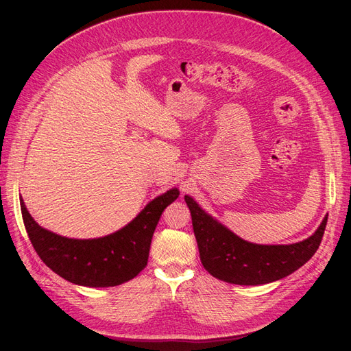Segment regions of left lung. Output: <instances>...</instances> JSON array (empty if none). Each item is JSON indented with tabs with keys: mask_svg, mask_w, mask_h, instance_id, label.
<instances>
[{
	"mask_svg": "<svg viewBox=\"0 0 351 351\" xmlns=\"http://www.w3.org/2000/svg\"><path fill=\"white\" fill-rule=\"evenodd\" d=\"M204 268L221 281L261 285L281 280L309 261L326 227L325 217L311 237L293 244H256L243 240L186 195Z\"/></svg>",
	"mask_w": 351,
	"mask_h": 351,
	"instance_id": "8db88e82",
	"label": "left lung"
}]
</instances>
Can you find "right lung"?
I'll return each mask as SVG.
<instances>
[{
  "label": "right lung",
  "instance_id": "right-lung-1",
  "mask_svg": "<svg viewBox=\"0 0 351 351\" xmlns=\"http://www.w3.org/2000/svg\"><path fill=\"white\" fill-rule=\"evenodd\" d=\"M178 195V189H169L151 200L129 224L98 239L58 236L32 218L22 196L20 208L27 236L48 268L77 285L114 287L134 278L146 267L158 221Z\"/></svg>",
  "mask_w": 351,
  "mask_h": 351
}]
</instances>
